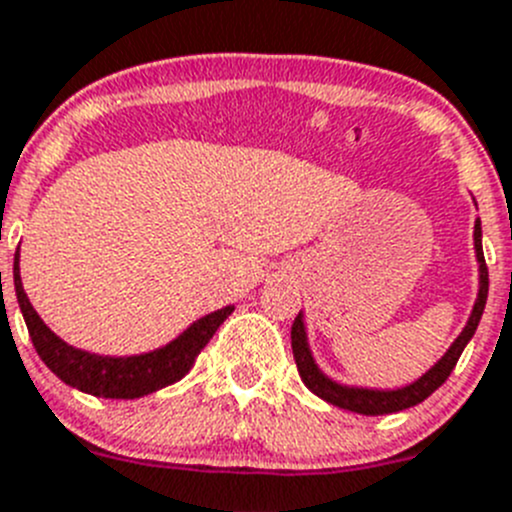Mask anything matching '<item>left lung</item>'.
Instances as JSON below:
<instances>
[{
	"label": "left lung",
	"mask_w": 512,
	"mask_h": 512,
	"mask_svg": "<svg viewBox=\"0 0 512 512\" xmlns=\"http://www.w3.org/2000/svg\"><path fill=\"white\" fill-rule=\"evenodd\" d=\"M475 255L480 262V290H477L475 308L470 313V321L462 328L460 336L455 338L447 353L439 358L437 364L427 371L424 376H419L414 384L401 386V389H358V386H343L338 381L328 379L318 364L313 361V353L308 348V336H305V323L303 313H298V318L293 321V331H290V341H293V356L295 366H298V374L303 379V384L313 391L315 396H321L323 401L333 404L338 409H348V412L366 414V417H379V414H394L401 409L417 407L419 401L427 399L429 394L439 389V386L447 381V376L452 374L455 364L460 361L462 351L470 343V338L475 336L477 323L482 318V310H485L487 300V265L485 255H482V227L480 219L475 222Z\"/></svg>",
	"instance_id": "1"
}]
</instances>
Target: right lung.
Instances as JSON below:
<instances>
[{"mask_svg":"<svg viewBox=\"0 0 512 512\" xmlns=\"http://www.w3.org/2000/svg\"><path fill=\"white\" fill-rule=\"evenodd\" d=\"M14 290H17V303L25 315L32 346L47 369L73 389L103 396V399H138L179 381L181 376L189 374L209 338L234 310V305H227V308L204 315L197 323H191L179 338L156 351L141 353V356H98V353L73 348L42 323L22 288L19 252L14 255Z\"/></svg>","mask_w":512,"mask_h":512,"instance_id":"1","label":"right lung"}]
</instances>
